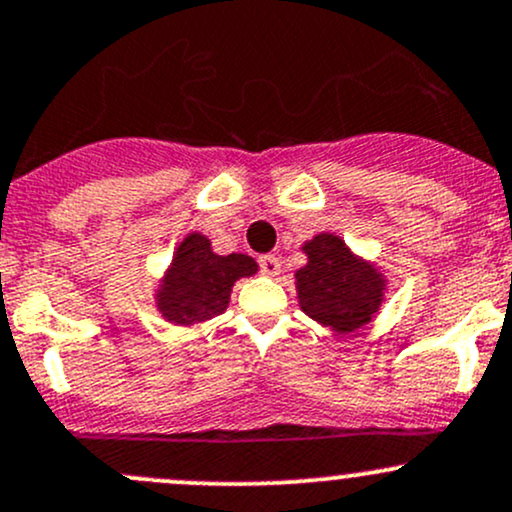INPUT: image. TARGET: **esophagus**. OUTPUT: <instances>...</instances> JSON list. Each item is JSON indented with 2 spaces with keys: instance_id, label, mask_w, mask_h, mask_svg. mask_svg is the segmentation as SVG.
Instances as JSON below:
<instances>
[{
  "instance_id": "obj_1",
  "label": "esophagus",
  "mask_w": 512,
  "mask_h": 512,
  "mask_svg": "<svg viewBox=\"0 0 512 512\" xmlns=\"http://www.w3.org/2000/svg\"><path fill=\"white\" fill-rule=\"evenodd\" d=\"M257 262H260L262 274H267V277H277L279 269H282V262H279L277 255H262Z\"/></svg>"
}]
</instances>
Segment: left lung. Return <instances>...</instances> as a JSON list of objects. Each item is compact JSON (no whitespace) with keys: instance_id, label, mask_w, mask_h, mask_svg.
<instances>
[{"instance_id":"8db88e82","label":"left lung","mask_w":512,"mask_h":512,"mask_svg":"<svg viewBox=\"0 0 512 512\" xmlns=\"http://www.w3.org/2000/svg\"><path fill=\"white\" fill-rule=\"evenodd\" d=\"M303 250L308 265L296 272L303 311L338 333H350L369 323L384 296L381 274L357 260L338 235L320 233Z\"/></svg>"}]
</instances>
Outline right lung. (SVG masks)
<instances>
[{
	"instance_id": "obj_1",
	"label": "right lung",
	"mask_w": 512,
	"mask_h": 512,
	"mask_svg": "<svg viewBox=\"0 0 512 512\" xmlns=\"http://www.w3.org/2000/svg\"><path fill=\"white\" fill-rule=\"evenodd\" d=\"M257 272L247 255H216L209 238L192 233L177 247L170 272L157 291V308L177 325H194L226 311L230 289Z\"/></svg>"
}]
</instances>
